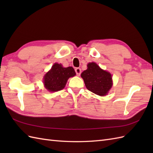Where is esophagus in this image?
I'll use <instances>...</instances> for the list:
<instances>
[{"label":"esophagus","instance_id":"1","mask_svg":"<svg viewBox=\"0 0 153 153\" xmlns=\"http://www.w3.org/2000/svg\"><path fill=\"white\" fill-rule=\"evenodd\" d=\"M75 71H76V73L77 76H79L81 74V72H82V70H81L79 68H76V69H75Z\"/></svg>","mask_w":153,"mask_h":153}]
</instances>
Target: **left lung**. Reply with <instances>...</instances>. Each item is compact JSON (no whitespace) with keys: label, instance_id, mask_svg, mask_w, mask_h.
Segmentation results:
<instances>
[{"label":"left lung","instance_id":"8db88e82","mask_svg":"<svg viewBox=\"0 0 153 153\" xmlns=\"http://www.w3.org/2000/svg\"><path fill=\"white\" fill-rule=\"evenodd\" d=\"M81 77L86 88L99 96L106 95L112 86V75L95 62L87 64V69L83 71Z\"/></svg>","mask_w":153,"mask_h":153}]
</instances>
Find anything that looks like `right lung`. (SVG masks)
Segmentation results:
<instances>
[{"label": "right lung", "mask_w": 153, "mask_h": 153, "mask_svg": "<svg viewBox=\"0 0 153 153\" xmlns=\"http://www.w3.org/2000/svg\"><path fill=\"white\" fill-rule=\"evenodd\" d=\"M76 74L72 67L64 68L62 64L55 63L43 77L45 87L50 92L58 91L63 89L68 79Z\"/></svg>", "instance_id": "1"}]
</instances>
